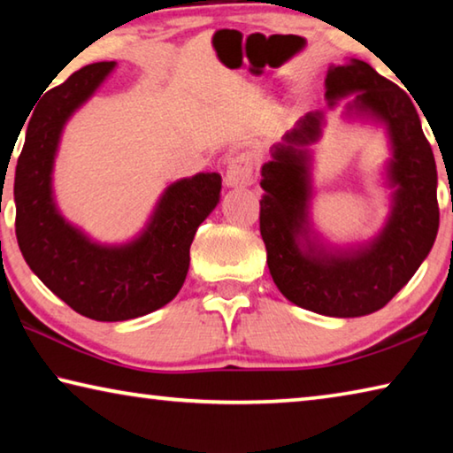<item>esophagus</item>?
<instances>
[{
    "label": "esophagus",
    "mask_w": 453,
    "mask_h": 453,
    "mask_svg": "<svg viewBox=\"0 0 453 453\" xmlns=\"http://www.w3.org/2000/svg\"><path fill=\"white\" fill-rule=\"evenodd\" d=\"M224 181L227 188H248L254 183V162L248 153H240L229 159Z\"/></svg>",
    "instance_id": "34e87169"
}]
</instances>
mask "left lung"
I'll use <instances>...</instances> for the list:
<instances>
[{
  "label": "left lung",
  "instance_id": "8db88e82",
  "mask_svg": "<svg viewBox=\"0 0 453 453\" xmlns=\"http://www.w3.org/2000/svg\"><path fill=\"white\" fill-rule=\"evenodd\" d=\"M348 96L343 116L381 126L392 150L386 165L392 205L370 242L334 245L313 229L310 145L324 134L326 111L305 113L272 145L259 181V232L273 283L291 303L329 318L381 310L418 272L440 227L434 151L410 96L362 59L327 70V110Z\"/></svg>",
  "mask_w": 453,
  "mask_h": 453
}]
</instances>
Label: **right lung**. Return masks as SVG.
Returning <instances> with one entry per match:
<instances>
[{
	"label": "right lung",
	"instance_id": "1",
	"mask_svg": "<svg viewBox=\"0 0 453 453\" xmlns=\"http://www.w3.org/2000/svg\"><path fill=\"white\" fill-rule=\"evenodd\" d=\"M116 65L81 67L43 96L27 124L13 183L15 235L27 265L61 302L96 321L134 319L170 303L186 281L197 227L221 197L216 172L173 181L126 243H99L61 216L53 197L61 134Z\"/></svg>",
	"mask_w": 453,
	"mask_h": 453
}]
</instances>
